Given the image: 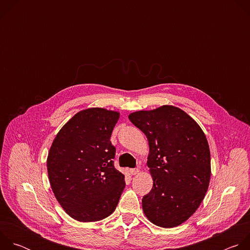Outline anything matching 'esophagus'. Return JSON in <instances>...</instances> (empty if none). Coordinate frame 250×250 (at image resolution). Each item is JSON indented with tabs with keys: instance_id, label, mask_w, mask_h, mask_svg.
<instances>
[{
	"instance_id": "esophagus-1",
	"label": "esophagus",
	"mask_w": 250,
	"mask_h": 250,
	"mask_svg": "<svg viewBox=\"0 0 250 250\" xmlns=\"http://www.w3.org/2000/svg\"><path fill=\"white\" fill-rule=\"evenodd\" d=\"M129 172H130L131 175H136V174H138L139 169H138V168H132V169L129 170Z\"/></svg>"
}]
</instances>
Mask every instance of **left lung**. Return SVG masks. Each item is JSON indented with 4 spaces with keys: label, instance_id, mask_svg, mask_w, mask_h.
<instances>
[{
    "label": "left lung",
    "instance_id": "1",
    "mask_svg": "<svg viewBox=\"0 0 250 250\" xmlns=\"http://www.w3.org/2000/svg\"><path fill=\"white\" fill-rule=\"evenodd\" d=\"M129 121L149 144L151 191L142 209L154 225L170 229L186 222L200 207L210 178L207 137L187 113L174 105L129 114Z\"/></svg>",
    "mask_w": 250,
    "mask_h": 250
}]
</instances>
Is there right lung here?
Instances as JSON below:
<instances>
[{
	"label": "right lung",
	"instance_id": "obj_1",
	"mask_svg": "<svg viewBox=\"0 0 250 250\" xmlns=\"http://www.w3.org/2000/svg\"><path fill=\"white\" fill-rule=\"evenodd\" d=\"M120 113L89 108L71 118L56 134L47 156L54 196L71 218L98 222L114 212L125 175L114 166L110 140Z\"/></svg>",
	"mask_w": 250,
	"mask_h": 250
}]
</instances>
